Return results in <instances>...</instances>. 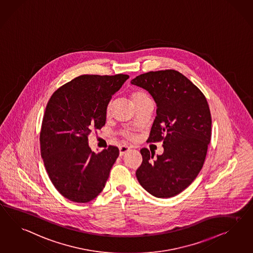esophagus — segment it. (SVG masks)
Listing matches in <instances>:
<instances>
[{
  "instance_id": "esophagus-1",
  "label": "esophagus",
  "mask_w": 253,
  "mask_h": 253,
  "mask_svg": "<svg viewBox=\"0 0 253 253\" xmlns=\"http://www.w3.org/2000/svg\"><path fill=\"white\" fill-rule=\"evenodd\" d=\"M128 151H130V147L128 145H122V146H120V156H123Z\"/></svg>"
}]
</instances>
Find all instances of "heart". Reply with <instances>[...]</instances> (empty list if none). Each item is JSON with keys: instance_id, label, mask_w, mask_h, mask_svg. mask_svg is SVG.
I'll return each mask as SVG.
<instances>
[{"instance_id": "heart-1", "label": "heart", "mask_w": 253, "mask_h": 253, "mask_svg": "<svg viewBox=\"0 0 253 253\" xmlns=\"http://www.w3.org/2000/svg\"><path fill=\"white\" fill-rule=\"evenodd\" d=\"M130 96H131V99H132V101L134 103V105H136L137 103L142 101L144 98L148 97V96H146L144 92H142V91H134V92L131 93ZM109 112H110V105L109 104L108 107H107V114H108V115H109ZM126 136L129 137V138L131 137L130 134H127Z\"/></svg>"}]
</instances>
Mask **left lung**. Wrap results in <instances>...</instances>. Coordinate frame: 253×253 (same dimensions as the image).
Listing matches in <instances>:
<instances>
[{
  "label": "left lung",
  "mask_w": 253,
  "mask_h": 253,
  "mask_svg": "<svg viewBox=\"0 0 253 253\" xmlns=\"http://www.w3.org/2000/svg\"><path fill=\"white\" fill-rule=\"evenodd\" d=\"M131 84L147 90L157 103L148 143L163 141L164 153L154 159L141 149L136 178L157 198H170L191 185L202 169L211 140L212 118L202 91L175 70L148 72Z\"/></svg>",
  "instance_id": "left-lung-1"
}]
</instances>
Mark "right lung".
Returning a JSON list of instances; mask_svg holds the SVG:
<instances>
[{
	"instance_id": "add662e5",
	"label": "right lung",
	"mask_w": 253,
	"mask_h": 253,
	"mask_svg": "<svg viewBox=\"0 0 253 253\" xmlns=\"http://www.w3.org/2000/svg\"><path fill=\"white\" fill-rule=\"evenodd\" d=\"M129 75H80L57 89L48 100L41 125V153L48 178L63 197L87 203L102 191L119 157L109 145L96 154L88 135L106 123L112 95Z\"/></svg>"
}]
</instances>
